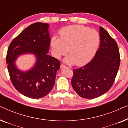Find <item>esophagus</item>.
<instances>
[{
	"mask_svg": "<svg viewBox=\"0 0 128 128\" xmlns=\"http://www.w3.org/2000/svg\"><path fill=\"white\" fill-rule=\"evenodd\" d=\"M66 66L65 65H64V64H61V65H60V68H61V69H62V68H66Z\"/></svg>",
	"mask_w": 128,
	"mask_h": 128,
	"instance_id": "esophagus-1",
	"label": "esophagus"
}]
</instances>
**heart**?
Instances as JSON below:
<instances>
[{
    "label": "heart",
    "instance_id": "obj_1",
    "mask_svg": "<svg viewBox=\"0 0 128 128\" xmlns=\"http://www.w3.org/2000/svg\"><path fill=\"white\" fill-rule=\"evenodd\" d=\"M100 36L96 30L81 25L63 28L59 38L54 36L50 45L55 56L59 59L69 50V55L64 59L66 64L81 66L88 62L97 52Z\"/></svg>",
    "mask_w": 128,
    "mask_h": 128
}]
</instances>
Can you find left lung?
<instances>
[{
  "label": "left lung",
  "instance_id": "8db88e82",
  "mask_svg": "<svg viewBox=\"0 0 128 128\" xmlns=\"http://www.w3.org/2000/svg\"><path fill=\"white\" fill-rule=\"evenodd\" d=\"M100 36V48L92 60L83 67L73 69L72 85L84 98H96L107 92L120 67V51L116 41L101 27Z\"/></svg>",
  "mask_w": 128,
  "mask_h": 128
}]
</instances>
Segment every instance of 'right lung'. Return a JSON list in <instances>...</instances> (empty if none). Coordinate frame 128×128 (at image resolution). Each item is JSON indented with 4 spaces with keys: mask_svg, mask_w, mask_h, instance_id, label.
Returning <instances> with one entry per match:
<instances>
[{
    "mask_svg": "<svg viewBox=\"0 0 128 128\" xmlns=\"http://www.w3.org/2000/svg\"><path fill=\"white\" fill-rule=\"evenodd\" d=\"M47 23L36 22L24 30L8 46L6 63L10 80L21 94L31 98L46 96L55 84L60 63L48 55L50 42ZM33 54L34 65L28 71L19 70L15 61L20 55Z\"/></svg>",
    "mask_w": 128,
    "mask_h": 128,
    "instance_id": "1",
    "label": "right lung"
}]
</instances>
